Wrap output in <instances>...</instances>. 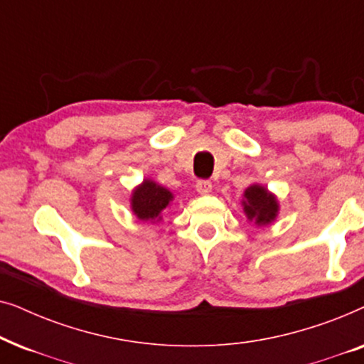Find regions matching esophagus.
<instances>
[{
    "mask_svg": "<svg viewBox=\"0 0 364 364\" xmlns=\"http://www.w3.org/2000/svg\"><path fill=\"white\" fill-rule=\"evenodd\" d=\"M196 188L198 193H208L212 191V182L205 181V178H200V181H197Z\"/></svg>",
    "mask_w": 364,
    "mask_h": 364,
    "instance_id": "34e87169",
    "label": "esophagus"
}]
</instances>
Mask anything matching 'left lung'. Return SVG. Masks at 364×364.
I'll return each instance as SVG.
<instances>
[{"mask_svg":"<svg viewBox=\"0 0 364 364\" xmlns=\"http://www.w3.org/2000/svg\"><path fill=\"white\" fill-rule=\"evenodd\" d=\"M247 202H243V208L250 220L257 223H270L278 212L275 197L267 192V188L260 186H252L245 191Z\"/></svg>","mask_w":364,"mask_h":364,"instance_id":"8db88e82","label":"left lung"}]
</instances>
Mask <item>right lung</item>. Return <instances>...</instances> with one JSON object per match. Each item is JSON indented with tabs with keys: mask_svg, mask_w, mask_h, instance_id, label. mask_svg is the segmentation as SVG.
<instances>
[{
	"mask_svg": "<svg viewBox=\"0 0 364 364\" xmlns=\"http://www.w3.org/2000/svg\"><path fill=\"white\" fill-rule=\"evenodd\" d=\"M172 200V193L152 181H144L132 193V210L141 220L161 218V212Z\"/></svg>",
	"mask_w": 364,
	"mask_h": 364,
	"instance_id": "add662e5",
	"label": "right lung"
}]
</instances>
